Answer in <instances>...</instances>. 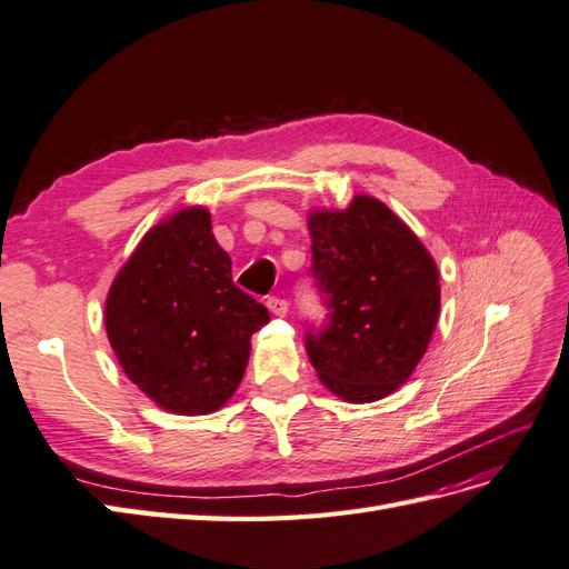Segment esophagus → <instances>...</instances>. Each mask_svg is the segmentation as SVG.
Returning <instances> with one entry per match:
<instances>
[{"label":"esophagus","mask_w":569,"mask_h":569,"mask_svg":"<svg viewBox=\"0 0 569 569\" xmlns=\"http://www.w3.org/2000/svg\"><path fill=\"white\" fill-rule=\"evenodd\" d=\"M267 308H269L271 315H276V317H286V315H288V300H283V298H279V296H271V298L267 300Z\"/></svg>","instance_id":"34e87169"}]
</instances>
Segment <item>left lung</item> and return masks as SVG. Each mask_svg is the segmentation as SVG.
<instances>
[{"label":"left lung","mask_w":569,"mask_h":569,"mask_svg":"<svg viewBox=\"0 0 569 569\" xmlns=\"http://www.w3.org/2000/svg\"><path fill=\"white\" fill-rule=\"evenodd\" d=\"M312 286L325 320L308 322L306 351L325 386L347 402L398 390L425 356L439 320V271L417 234L376 198L310 216Z\"/></svg>","instance_id":"8db88e82"}]
</instances>
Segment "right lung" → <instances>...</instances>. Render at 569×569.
I'll return each instance as SVG.
<instances>
[{
    "label": "right lung",
    "instance_id": "obj_1",
    "mask_svg": "<svg viewBox=\"0 0 569 569\" xmlns=\"http://www.w3.org/2000/svg\"><path fill=\"white\" fill-rule=\"evenodd\" d=\"M269 310L232 281L203 208L157 224L116 276L106 335L126 376L169 412L208 415L230 400L249 339Z\"/></svg>",
    "mask_w": 569,
    "mask_h": 569
}]
</instances>
